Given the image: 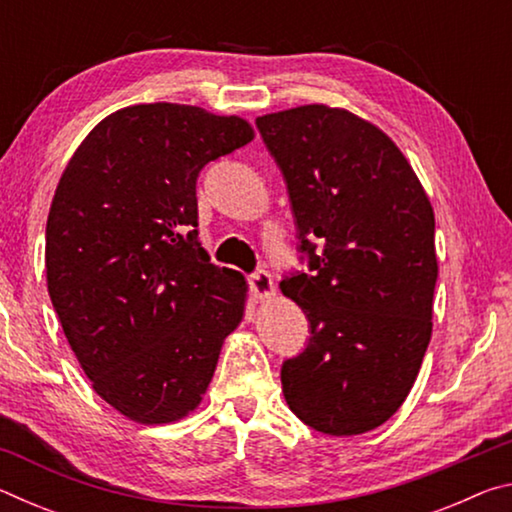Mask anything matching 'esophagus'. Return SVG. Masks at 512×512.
Returning a JSON list of instances; mask_svg holds the SVG:
<instances>
[{
    "label": "esophagus",
    "instance_id": "34e87169",
    "mask_svg": "<svg viewBox=\"0 0 512 512\" xmlns=\"http://www.w3.org/2000/svg\"><path fill=\"white\" fill-rule=\"evenodd\" d=\"M250 289H253V293L259 300H266V298L275 296L273 277L268 275L266 271H255L253 275H250Z\"/></svg>",
    "mask_w": 512,
    "mask_h": 512
}]
</instances>
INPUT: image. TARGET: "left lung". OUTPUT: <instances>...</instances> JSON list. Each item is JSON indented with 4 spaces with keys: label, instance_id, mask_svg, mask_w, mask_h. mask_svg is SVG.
<instances>
[{
    "label": "left lung",
    "instance_id": "1",
    "mask_svg": "<svg viewBox=\"0 0 512 512\" xmlns=\"http://www.w3.org/2000/svg\"><path fill=\"white\" fill-rule=\"evenodd\" d=\"M257 128L311 271L280 282L311 327L305 352L282 366L284 400L320 433L372 431L411 393L431 339L429 196L391 137L345 108L309 103Z\"/></svg>",
    "mask_w": 512,
    "mask_h": 512
}]
</instances>
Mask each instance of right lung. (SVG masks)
<instances>
[{
    "mask_svg": "<svg viewBox=\"0 0 512 512\" xmlns=\"http://www.w3.org/2000/svg\"><path fill=\"white\" fill-rule=\"evenodd\" d=\"M253 126L183 103H140L92 128L47 219V289L94 393L128 420L192 413L248 284L198 241L196 178Z\"/></svg>",
    "mask_w": 512,
    "mask_h": 512,
    "instance_id": "add662e5",
    "label": "right lung"
}]
</instances>
